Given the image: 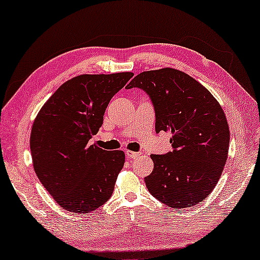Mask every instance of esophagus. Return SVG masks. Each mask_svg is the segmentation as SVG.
Returning a JSON list of instances; mask_svg holds the SVG:
<instances>
[{
	"mask_svg": "<svg viewBox=\"0 0 260 260\" xmlns=\"http://www.w3.org/2000/svg\"><path fill=\"white\" fill-rule=\"evenodd\" d=\"M126 156H127V158H128V159H134L135 157H138V156H140V152L127 150L126 151Z\"/></svg>",
	"mask_w": 260,
	"mask_h": 260,
	"instance_id": "obj_1",
	"label": "esophagus"
}]
</instances>
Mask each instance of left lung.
Masks as SVG:
<instances>
[{
    "instance_id": "8db88e82",
    "label": "left lung",
    "mask_w": 260,
    "mask_h": 260,
    "mask_svg": "<svg viewBox=\"0 0 260 260\" xmlns=\"http://www.w3.org/2000/svg\"><path fill=\"white\" fill-rule=\"evenodd\" d=\"M126 88L149 94L156 132L172 134V151L150 156L154 170L145 178L148 191L172 208L201 203L216 186L228 157L230 132L219 102L194 78L174 68L143 72Z\"/></svg>"
}]
</instances>
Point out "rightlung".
Returning <instances> with one entry per match:
<instances>
[{
  "label": "right lung",
  "instance_id": "1",
  "mask_svg": "<svg viewBox=\"0 0 260 260\" xmlns=\"http://www.w3.org/2000/svg\"><path fill=\"white\" fill-rule=\"evenodd\" d=\"M133 73L78 75L49 97L32 125L30 148L37 176L66 211L90 213L112 196L125 163L122 150L91 145L109 103Z\"/></svg>",
  "mask_w": 260,
  "mask_h": 260
}]
</instances>
